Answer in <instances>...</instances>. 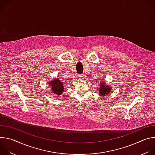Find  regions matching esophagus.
Masks as SVG:
<instances>
[{"label":"esophagus","mask_w":155,"mask_h":155,"mask_svg":"<svg viewBox=\"0 0 155 155\" xmlns=\"http://www.w3.org/2000/svg\"><path fill=\"white\" fill-rule=\"evenodd\" d=\"M78 77H78L79 78H83L84 77V75H78Z\"/></svg>","instance_id":"obj_1"}]
</instances>
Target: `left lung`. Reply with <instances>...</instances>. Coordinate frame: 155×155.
Masks as SVG:
<instances>
[{
	"mask_svg": "<svg viewBox=\"0 0 155 155\" xmlns=\"http://www.w3.org/2000/svg\"><path fill=\"white\" fill-rule=\"evenodd\" d=\"M99 94L101 96H106L110 92H111L112 88L108 84H106L105 81L101 82L99 83Z\"/></svg>",
	"mask_w": 155,
	"mask_h": 155,
	"instance_id": "1",
	"label": "left lung"
}]
</instances>
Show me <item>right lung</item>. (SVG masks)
Segmentation results:
<instances>
[{
  "instance_id": "right-lung-1",
  "label": "right lung",
  "mask_w": 155,
  "mask_h": 155,
  "mask_svg": "<svg viewBox=\"0 0 155 155\" xmlns=\"http://www.w3.org/2000/svg\"><path fill=\"white\" fill-rule=\"evenodd\" d=\"M50 88L51 89L52 92L57 95V96H61L62 93L64 90V87L63 83L59 80L58 78H54V80H51L48 83Z\"/></svg>"
}]
</instances>
